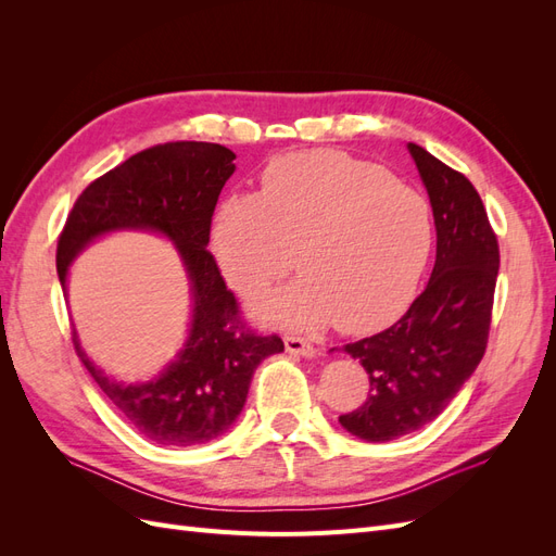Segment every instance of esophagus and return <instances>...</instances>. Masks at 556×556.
<instances>
[{
  "instance_id": "esophagus-1",
  "label": "esophagus",
  "mask_w": 556,
  "mask_h": 556,
  "mask_svg": "<svg viewBox=\"0 0 556 556\" xmlns=\"http://www.w3.org/2000/svg\"><path fill=\"white\" fill-rule=\"evenodd\" d=\"M285 350L290 352V355H299V357H315V348L308 343V341H304V339H299V336H285Z\"/></svg>"
}]
</instances>
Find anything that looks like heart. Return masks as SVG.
<instances>
[{
    "mask_svg": "<svg viewBox=\"0 0 556 556\" xmlns=\"http://www.w3.org/2000/svg\"><path fill=\"white\" fill-rule=\"evenodd\" d=\"M433 243L427 199L376 164L306 150L266 166L260 194H229L211 250L233 290L252 294L296 266L288 288L252 301L257 317L292 329L371 331L410 301Z\"/></svg>",
    "mask_w": 556,
    "mask_h": 556,
    "instance_id": "heart-1",
    "label": "heart"
}]
</instances>
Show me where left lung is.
I'll return each mask as SVG.
<instances>
[{"mask_svg": "<svg viewBox=\"0 0 556 556\" xmlns=\"http://www.w3.org/2000/svg\"><path fill=\"white\" fill-rule=\"evenodd\" d=\"M435 225V264L425 292L380 333L343 345L368 374L364 406L345 431L387 443L433 422L478 368L490 336L498 243L470 180L408 143Z\"/></svg>", "mask_w": 556, "mask_h": 556, "instance_id": "left-lung-1", "label": "left lung"}]
</instances>
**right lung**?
<instances>
[{
  "instance_id": "right-lung-1",
  "label": "right lung",
  "mask_w": 556,
  "mask_h": 556,
  "mask_svg": "<svg viewBox=\"0 0 556 556\" xmlns=\"http://www.w3.org/2000/svg\"><path fill=\"white\" fill-rule=\"evenodd\" d=\"M237 155L220 143L176 141L131 155L90 182L58 241V276L66 294L74 260L113 231H153L172 241L192 292V319L180 352L153 380L121 382L97 368L74 331L80 362L113 406L143 439L188 447L208 443L237 422L250 380L278 336L245 329L239 304L211 252V217Z\"/></svg>"
}]
</instances>
